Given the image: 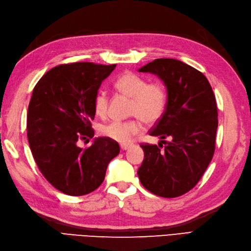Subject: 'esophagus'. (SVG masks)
Returning <instances> with one entry per match:
<instances>
[{
  "instance_id": "obj_1",
  "label": "esophagus",
  "mask_w": 251,
  "mask_h": 251,
  "mask_svg": "<svg viewBox=\"0 0 251 251\" xmlns=\"http://www.w3.org/2000/svg\"><path fill=\"white\" fill-rule=\"evenodd\" d=\"M131 146L132 145H130V144H121L120 148H121V150H126V149H129Z\"/></svg>"
}]
</instances>
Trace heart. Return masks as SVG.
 <instances>
[{
	"label": "heart",
	"mask_w": 251,
	"mask_h": 251,
	"mask_svg": "<svg viewBox=\"0 0 251 251\" xmlns=\"http://www.w3.org/2000/svg\"><path fill=\"white\" fill-rule=\"evenodd\" d=\"M118 92L132 98L130 114L136 116L134 119L126 121H111L100 126V134L121 144L130 143L133 136L142 131L141 119L152 125L159 121L168 104V92L160 81L147 82L142 76L126 72L114 83ZM96 114L104 117L108 110V97L104 91H99L93 102Z\"/></svg>",
	"instance_id": "1"
}]
</instances>
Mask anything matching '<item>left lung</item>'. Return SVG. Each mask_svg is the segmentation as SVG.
<instances>
[{"mask_svg": "<svg viewBox=\"0 0 251 251\" xmlns=\"http://www.w3.org/2000/svg\"><path fill=\"white\" fill-rule=\"evenodd\" d=\"M155 74L168 89V104L149 134L159 146L141 144L144 161L137 175L148 191L177 198L190 191L207 169L215 152L218 111L207 78L176 59H155L138 70ZM171 138V142L163 141ZM161 142L167 143L162 150Z\"/></svg>", "mask_w": 251, "mask_h": 251, "instance_id": "8db88e82", "label": "left lung"}]
</instances>
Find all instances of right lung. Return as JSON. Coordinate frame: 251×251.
<instances>
[{"label": "right lung", "instance_id": "right-lung-1", "mask_svg": "<svg viewBox=\"0 0 251 251\" xmlns=\"http://www.w3.org/2000/svg\"><path fill=\"white\" fill-rule=\"evenodd\" d=\"M116 64H61L48 71L33 89L27 108L30 149L44 177L68 196H85L103 182L107 165L120 151L117 142L98 137L82 149L77 142L92 138L93 102L102 81Z\"/></svg>", "mask_w": 251, "mask_h": 251}]
</instances>
